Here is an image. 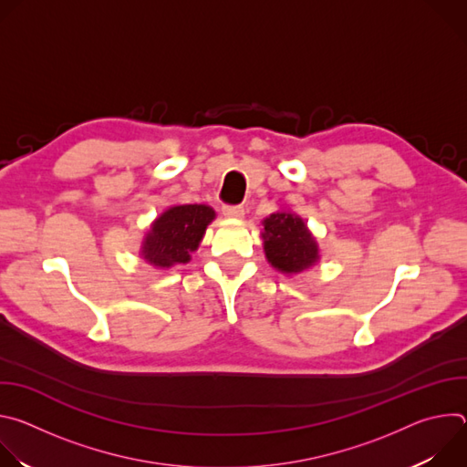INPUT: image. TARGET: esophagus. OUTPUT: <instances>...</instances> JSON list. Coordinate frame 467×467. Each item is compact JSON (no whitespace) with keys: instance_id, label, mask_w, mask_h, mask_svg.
<instances>
[{"instance_id":"esophagus-1","label":"esophagus","mask_w":467,"mask_h":467,"mask_svg":"<svg viewBox=\"0 0 467 467\" xmlns=\"http://www.w3.org/2000/svg\"><path fill=\"white\" fill-rule=\"evenodd\" d=\"M222 213H223V216H227V218H244V207L242 205H223V209H222Z\"/></svg>"}]
</instances>
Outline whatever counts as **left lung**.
I'll return each mask as SVG.
<instances>
[{
    "mask_svg": "<svg viewBox=\"0 0 467 467\" xmlns=\"http://www.w3.org/2000/svg\"><path fill=\"white\" fill-rule=\"evenodd\" d=\"M264 253L275 270L283 274L305 272L319 260L316 238L306 223L292 213H274L262 222Z\"/></svg>",
    "mask_w": 467,
    "mask_h": 467,
    "instance_id": "8db88e82",
    "label": "left lung"
}]
</instances>
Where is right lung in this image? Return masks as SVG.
I'll use <instances>...</instances> for the list:
<instances>
[{"mask_svg":"<svg viewBox=\"0 0 467 467\" xmlns=\"http://www.w3.org/2000/svg\"><path fill=\"white\" fill-rule=\"evenodd\" d=\"M216 213L207 205H175L162 213L142 242V258L157 268L186 264Z\"/></svg>","mask_w":467,"mask_h":467,"instance_id":"add662e5","label":"right lung"}]
</instances>
